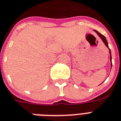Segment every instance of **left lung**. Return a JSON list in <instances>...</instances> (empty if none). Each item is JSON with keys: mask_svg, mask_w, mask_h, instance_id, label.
<instances>
[{"mask_svg": "<svg viewBox=\"0 0 121 121\" xmlns=\"http://www.w3.org/2000/svg\"><path fill=\"white\" fill-rule=\"evenodd\" d=\"M94 31L95 32H96V33H97V34H98V35L99 36V37H100V39H101V40H102V41L103 42V43H104V45H106V47H107L108 48V49H109V55H110V61H111V67H112V57H111V50L110 49H109V47H108V42L107 40H106V37H104V35H102V34H101L100 33V32H98L97 31H95V30H94Z\"/></svg>", "mask_w": 121, "mask_h": 121, "instance_id": "1", "label": "left lung"}]
</instances>
